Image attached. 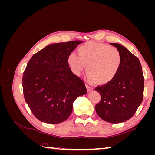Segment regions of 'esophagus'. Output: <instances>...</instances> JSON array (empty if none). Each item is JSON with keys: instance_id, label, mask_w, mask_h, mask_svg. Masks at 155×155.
Wrapping results in <instances>:
<instances>
[{"instance_id": "34e87169", "label": "esophagus", "mask_w": 155, "mask_h": 155, "mask_svg": "<svg viewBox=\"0 0 155 155\" xmlns=\"http://www.w3.org/2000/svg\"><path fill=\"white\" fill-rule=\"evenodd\" d=\"M87 89L88 91H91L93 90V88L90 87V86H88V85H87Z\"/></svg>"}]
</instances>
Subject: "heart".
Wrapping results in <instances>:
<instances>
[{"label":"heart","instance_id":"b5f03b06","mask_svg":"<svg viewBox=\"0 0 155 155\" xmlns=\"http://www.w3.org/2000/svg\"><path fill=\"white\" fill-rule=\"evenodd\" d=\"M119 50L112 46L96 42H88L78 48V54L72 52L67 63L75 75H79L86 65L89 79L97 85H106L114 80L121 65Z\"/></svg>","mask_w":155,"mask_h":155}]
</instances>
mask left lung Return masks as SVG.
Wrapping results in <instances>:
<instances>
[{"mask_svg": "<svg viewBox=\"0 0 155 155\" xmlns=\"http://www.w3.org/2000/svg\"><path fill=\"white\" fill-rule=\"evenodd\" d=\"M110 44L119 50L122 61L114 80L95 88L100 94L101 100L95 109L102 120L119 124L132 118L142 104L144 78L138 58L122 45Z\"/></svg>", "mask_w": 155, "mask_h": 155, "instance_id": "8db88e82", "label": "left lung"}]
</instances>
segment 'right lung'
Segmentation results:
<instances>
[{
  "mask_svg": "<svg viewBox=\"0 0 155 155\" xmlns=\"http://www.w3.org/2000/svg\"><path fill=\"white\" fill-rule=\"evenodd\" d=\"M83 41L51 44L28 63L22 77L25 99L32 113L44 123L58 124L67 120L73 103L87 93L85 84L74 75L68 55Z\"/></svg>",
  "mask_w": 155,
  "mask_h": 155,
  "instance_id": "1",
  "label": "right lung"
}]
</instances>
